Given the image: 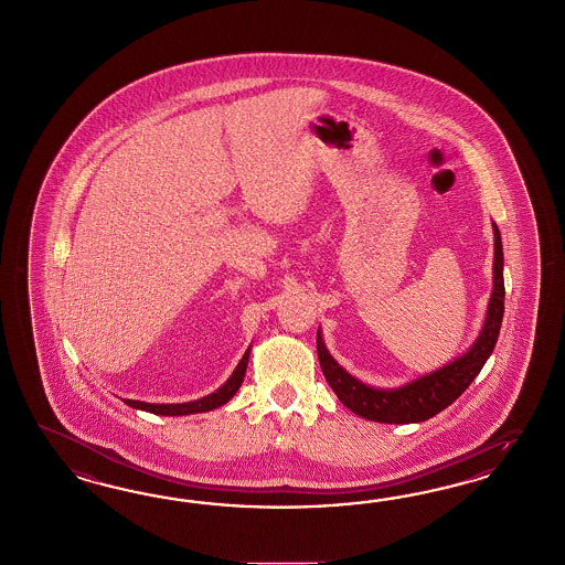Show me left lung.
<instances>
[{
	"label": "left lung",
	"instance_id": "left-lung-1",
	"mask_svg": "<svg viewBox=\"0 0 565 565\" xmlns=\"http://www.w3.org/2000/svg\"><path fill=\"white\" fill-rule=\"evenodd\" d=\"M493 234H495L493 291L487 308L484 326L480 329L477 342L472 343V348L460 359L445 364L428 375L418 376L402 387L376 390L371 385H364L348 371H343L329 354L321 329L317 331V354H319L323 375L345 408L375 423H387V425L423 423L445 411L449 404H454L466 392V387L479 376L480 369L484 366V362L495 348L501 321H503V300H505L503 246H501V234L495 223H493Z\"/></svg>",
	"mask_w": 565,
	"mask_h": 565
}]
</instances>
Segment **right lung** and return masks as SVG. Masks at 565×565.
Returning <instances> with one entry per match:
<instances>
[{"mask_svg": "<svg viewBox=\"0 0 565 565\" xmlns=\"http://www.w3.org/2000/svg\"><path fill=\"white\" fill-rule=\"evenodd\" d=\"M248 359H250V348L244 352V356L238 362L236 371L232 376L223 383L222 387L213 394L205 395L201 399L194 402H184V404H147V402H138V399H124L130 408L135 411L151 412V414H159V416H184V414H196V412H209L220 408L223 404H227L234 394L238 392L244 375H246V366H248Z\"/></svg>", "mask_w": 565, "mask_h": 565, "instance_id": "1", "label": "right lung"}]
</instances>
